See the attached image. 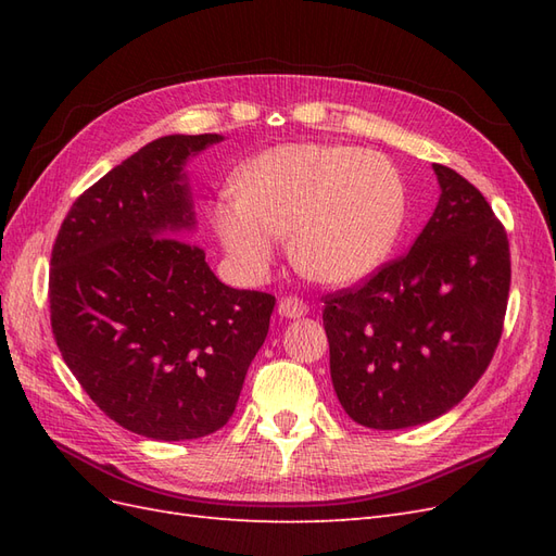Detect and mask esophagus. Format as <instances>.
Listing matches in <instances>:
<instances>
[{"label":"esophagus","mask_w":556,"mask_h":556,"mask_svg":"<svg viewBox=\"0 0 556 556\" xmlns=\"http://www.w3.org/2000/svg\"><path fill=\"white\" fill-rule=\"evenodd\" d=\"M278 313H280L282 317L294 319V317H304V315L308 313V306H306L301 299H296V296H285V299H280Z\"/></svg>","instance_id":"obj_1"}]
</instances>
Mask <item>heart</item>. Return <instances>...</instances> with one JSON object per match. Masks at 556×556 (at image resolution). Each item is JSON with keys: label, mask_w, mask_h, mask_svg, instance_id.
<instances>
[{"label": "heart", "mask_w": 556, "mask_h": 556, "mask_svg": "<svg viewBox=\"0 0 556 556\" xmlns=\"http://www.w3.org/2000/svg\"><path fill=\"white\" fill-rule=\"evenodd\" d=\"M237 185L211 201V225L248 280L268 274L292 233V257L308 278L357 285L392 255L406 220L394 164L352 146H276L250 160Z\"/></svg>", "instance_id": "obj_1"}]
</instances>
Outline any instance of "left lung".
<instances>
[{
  "label": "left lung",
  "mask_w": 556,
  "mask_h": 556,
  "mask_svg": "<svg viewBox=\"0 0 556 556\" xmlns=\"http://www.w3.org/2000/svg\"><path fill=\"white\" fill-rule=\"evenodd\" d=\"M441 197L406 257L325 296L333 392L368 429L445 415L490 366L510 292L508 233L464 176L433 164Z\"/></svg>",
  "instance_id": "1"
}]
</instances>
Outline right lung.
Wrapping results in <instances>:
<instances>
[{
    "label": "right lung",
    "instance_id": "1",
    "mask_svg": "<svg viewBox=\"0 0 556 556\" xmlns=\"http://www.w3.org/2000/svg\"><path fill=\"white\" fill-rule=\"evenodd\" d=\"M220 134H172L99 178L50 257V325L64 364L113 422L153 441L223 429L276 296L217 280L194 229L185 164Z\"/></svg>",
    "mask_w": 556,
    "mask_h": 556
}]
</instances>
